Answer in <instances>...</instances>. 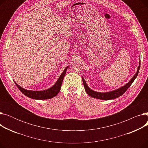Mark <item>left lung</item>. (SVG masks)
I'll return each mask as SVG.
<instances>
[{
  "label": "left lung",
  "mask_w": 148,
  "mask_h": 148,
  "mask_svg": "<svg viewBox=\"0 0 148 148\" xmlns=\"http://www.w3.org/2000/svg\"><path fill=\"white\" fill-rule=\"evenodd\" d=\"M140 67V62H139V65H138V67L137 69V71L136 73V74L134 75V76L133 77V78H132V79L127 84L125 85V86L117 89V90H115L109 92H106V93H101V92H98L94 91V90H91L88 86L86 82H85L84 79L82 77L84 89L89 96H90L93 98H97V99H103V100H109V99L117 98L119 97L120 96H121L122 95H123L124 93L127 91V90L130 87L131 84L133 83V82L134 81V80L136 79V78L138 74Z\"/></svg>",
  "instance_id": "obj_1"
}]
</instances>
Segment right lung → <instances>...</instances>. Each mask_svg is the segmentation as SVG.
Masks as SVG:
<instances>
[{
	"label": "right lung",
	"instance_id": "right-lung-1",
	"mask_svg": "<svg viewBox=\"0 0 148 148\" xmlns=\"http://www.w3.org/2000/svg\"><path fill=\"white\" fill-rule=\"evenodd\" d=\"M68 68L67 66L64 72L62 73L59 78L58 79V81L53 86L50 88V89L46 90H42V91H32V90H28L25 89H23L21 87L15 82V84L17 85L18 89L23 93V94H25L26 96H27L29 98L35 99H50L51 98H53L55 96H56L58 93L59 92L60 90V88L62 86V82H63L64 78L65 77V75L66 72V69Z\"/></svg>",
	"mask_w": 148,
	"mask_h": 148
}]
</instances>
